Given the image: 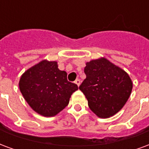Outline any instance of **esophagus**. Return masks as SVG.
I'll use <instances>...</instances> for the list:
<instances>
[{
	"mask_svg": "<svg viewBox=\"0 0 149 149\" xmlns=\"http://www.w3.org/2000/svg\"><path fill=\"white\" fill-rule=\"evenodd\" d=\"M74 83L76 84H77L78 87H79V86H80V80H79V79H77V80L74 81Z\"/></svg>",
	"mask_w": 149,
	"mask_h": 149,
	"instance_id": "obj_1",
	"label": "esophagus"
}]
</instances>
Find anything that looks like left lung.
I'll return each mask as SVG.
<instances>
[{
  "label": "left lung",
  "mask_w": 149,
  "mask_h": 149,
  "mask_svg": "<svg viewBox=\"0 0 149 149\" xmlns=\"http://www.w3.org/2000/svg\"><path fill=\"white\" fill-rule=\"evenodd\" d=\"M86 79L79 88L89 108L101 118L117 114L130 98L133 83L126 72L105 58L91 60L84 68Z\"/></svg>",
  "instance_id": "obj_1"
}]
</instances>
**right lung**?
I'll return each instance as SVG.
<instances>
[{"label": "right lung", "mask_w": 149, "mask_h": 149, "mask_svg": "<svg viewBox=\"0 0 149 149\" xmlns=\"http://www.w3.org/2000/svg\"><path fill=\"white\" fill-rule=\"evenodd\" d=\"M24 100L44 117H53L68 106L72 94L78 89L67 80L65 71L58 69L57 61L43 60L31 67L19 82Z\"/></svg>", "instance_id": "1"}]
</instances>
